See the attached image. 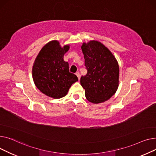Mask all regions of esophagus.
Listing matches in <instances>:
<instances>
[{"mask_svg":"<svg viewBox=\"0 0 156 156\" xmlns=\"http://www.w3.org/2000/svg\"><path fill=\"white\" fill-rule=\"evenodd\" d=\"M76 75L77 76L79 80H80V73H79V72H77L76 73Z\"/></svg>","mask_w":156,"mask_h":156,"instance_id":"esophagus-1","label":"esophagus"}]
</instances>
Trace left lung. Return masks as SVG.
<instances>
[{
    "label": "left lung",
    "instance_id": "left-lung-1",
    "mask_svg": "<svg viewBox=\"0 0 156 156\" xmlns=\"http://www.w3.org/2000/svg\"><path fill=\"white\" fill-rule=\"evenodd\" d=\"M87 74L82 76L80 84L85 89L86 99L98 104L110 98L118 87V62L105 45L97 41L82 44Z\"/></svg>",
    "mask_w": 156,
    "mask_h": 156
}]
</instances>
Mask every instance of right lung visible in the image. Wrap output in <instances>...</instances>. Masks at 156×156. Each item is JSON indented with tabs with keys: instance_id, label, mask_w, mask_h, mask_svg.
<instances>
[{
	"instance_id": "right-lung-1",
	"label": "right lung",
	"mask_w": 156,
	"mask_h": 156,
	"mask_svg": "<svg viewBox=\"0 0 156 156\" xmlns=\"http://www.w3.org/2000/svg\"><path fill=\"white\" fill-rule=\"evenodd\" d=\"M69 45L62 48L57 40L45 44L36 58L33 67V79L41 93L49 97L58 99L65 96L77 77L69 72V63L63 55Z\"/></svg>"
}]
</instances>
